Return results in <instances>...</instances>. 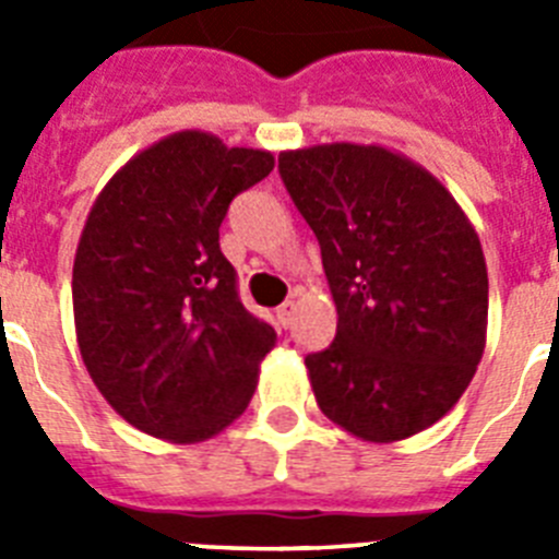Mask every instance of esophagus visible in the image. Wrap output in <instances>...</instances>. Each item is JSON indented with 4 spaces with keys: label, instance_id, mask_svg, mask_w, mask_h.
I'll return each instance as SVG.
<instances>
[{
    "label": "esophagus",
    "instance_id": "1",
    "mask_svg": "<svg viewBox=\"0 0 559 559\" xmlns=\"http://www.w3.org/2000/svg\"><path fill=\"white\" fill-rule=\"evenodd\" d=\"M294 313H296V305L294 302H283L280 308H276V322L283 324V328H288V324L294 322Z\"/></svg>",
    "mask_w": 559,
    "mask_h": 559
}]
</instances>
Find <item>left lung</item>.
<instances>
[{"label": "left lung", "mask_w": 559, "mask_h": 559, "mask_svg": "<svg viewBox=\"0 0 559 559\" xmlns=\"http://www.w3.org/2000/svg\"><path fill=\"white\" fill-rule=\"evenodd\" d=\"M280 176L322 246L335 338L305 358L316 403L367 442L445 417L487 344L481 240L448 187L383 145L280 153Z\"/></svg>", "instance_id": "obj_1"}]
</instances>
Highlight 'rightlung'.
<instances>
[{
	"label": "right lung",
	"instance_id": "obj_1",
	"mask_svg": "<svg viewBox=\"0 0 559 559\" xmlns=\"http://www.w3.org/2000/svg\"><path fill=\"white\" fill-rule=\"evenodd\" d=\"M274 156L179 131L114 173L72 269L81 358L108 406L176 445L204 442L249 406L271 324L243 308L218 243L231 199Z\"/></svg>",
	"mask_w": 559,
	"mask_h": 559
}]
</instances>
